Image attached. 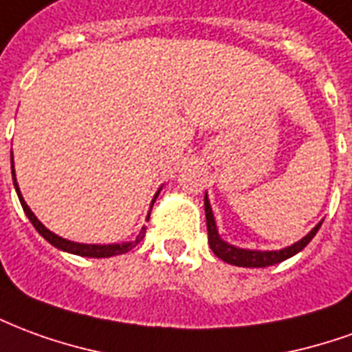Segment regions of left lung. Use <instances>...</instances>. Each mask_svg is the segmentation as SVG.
Returning a JSON list of instances; mask_svg holds the SVG:
<instances>
[{
  "instance_id": "8db88e82",
  "label": "left lung",
  "mask_w": 352,
  "mask_h": 352,
  "mask_svg": "<svg viewBox=\"0 0 352 352\" xmlns=\"http://www.w3.org/2000/svg\"><path fill=\"white\" fill-rule=\"evenodd\" d=\"M206 221H207V236H209V247L211 251L219 256L221 260H224L226 264L239 265V267H265V265L279 264L283 260L294 256L298 252L302 251L305 245L309 243L311 239L315 237V234L320 228L322 222H318L315 228L311 230L309 234L305 237H302L300 241H296L294 245L290 247H285L280 251H251V249H239V247H234V245L226 243L221 236H219V230H217V222H214L213 209H211V204L207 199L206 194Z\"/></svg>"
}]
</instances>
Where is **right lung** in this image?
<instances>
[{"label": "right lung", "instance_id": "1", "mask_svg": "<svg viewBox=\"0 0 352 352\" xmlns=\"http://www.w3.org/2000/svg\"><path fill=\"white\" fill-rule=\"evenodd\" d=\"M11 171H12V183H14V190H16V194H19V199L20 204H22V209H24V213H26V217L30 219V222L34 224V228L41 234L47 241H49L50 245H54L56 249H60V251H65V252H72V254H79V256H88V258H109V256H116V254H124V252L131 251L135 245L145 237V232H146V226H143L141 228V232L138 234V237L133 239V241H126V243H113V245H87V243H75V241H69V239H64V237L56 236L54 232H50L49 228H45L41 224V221L37 219L34 214V211L28 207V204L24 201V198H22V194H20V188H19V183H16V177H14V166H12V151H11ZM162 188H158V192L154 194V199L153 204H151V209H153L154 201H156V198H158V194H160ZM148 217H151V213L146 214V221H148Z\"/></svg>", "mask_w": 352, "mask_h": 352}]
</instances>
